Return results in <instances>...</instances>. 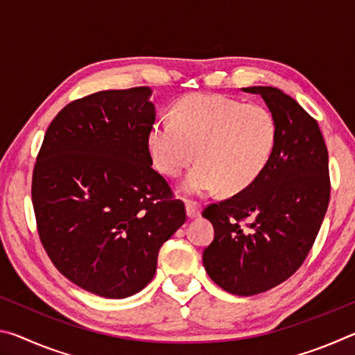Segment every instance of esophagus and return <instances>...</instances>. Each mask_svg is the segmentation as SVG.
<instances>
[{
    "label": "esophagus",
    "instance_id": "34e87169",
    "mask_svg": "<svg viewBox=\"0 0 355 355\" xmlns=\"http://www.w3.org/2000/svg\"><path fill=\"white\" fill-rule=\"evenodd\" d=\"M202 209L200 205L196 202H186V216H188L189 219H197L200 216Z\"/></svg>",
    "mask_w": 355,
    "mask_h": 355
}]
</instances>
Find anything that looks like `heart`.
Here are the masks:
<instances>
[{
    "instance_id": "b5f03b06",
    "label": "heart",
    "mask_w": 355,
    "mask_h": 355,
    "mask_svg": "<svg viewBox=\"0 0 355 355\" xmlns=\"http://www.w3.org/2000/svg\"><path fill=\"white\" fill-rule=\"evenodd\" d=\"M277 125L260 105L220 94L180 100L172 117H161L147 133V152L166 177H178L200 161L180 184L184 196L205 197L220 188L236 194L255 182L272 158Z\"/></svg>"
}]
</instances>
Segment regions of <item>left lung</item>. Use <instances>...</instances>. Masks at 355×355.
Returning a JSON list of instances; mask_svg holds the SVG:
<instances>
[{"label": "left lung", "mask_w": 355, "mask_h": 355, "mask_svg": "<svg viewBox=\"0 0 355 355\" xmlns=\"http://www.w3.org/2000/svg\"><path fill=\"white\" fill-rule=\"evenodd\" d=\"M243 91L261 95L277 142L249 188L203 209L214 227L203 266L222 290L254 296L291 277L309 255L329 205V155L318 122L290 95L271 86ZM249 217V229L239 225Z\"/></svg>", "instance_id": "1"}]
</instances>
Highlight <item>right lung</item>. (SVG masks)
<instances>
[{
    "instance_id": "1",
    "label": "right lung",
    "mask_w": 355,
    "mask_h": 355,
    "mask_svg": "<svg viewBox=\"0 0 355 355\" xmlns=\"http://www.w3.org/2000/svg\"><path fill=\"white\" fill-rule=\"evenodd\" d=\"M152 89L101 91L69 103L48 127L33 173L39 236L64 277L107 299L144 290L159 248L184 224L152 169Z\"/></svg>"
}]
</instances>
